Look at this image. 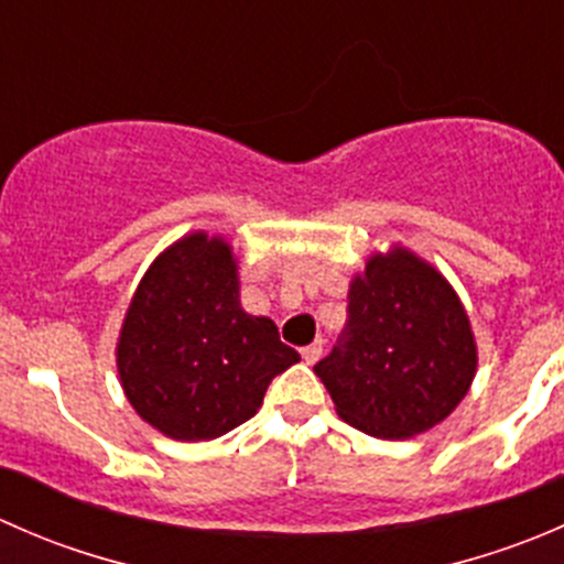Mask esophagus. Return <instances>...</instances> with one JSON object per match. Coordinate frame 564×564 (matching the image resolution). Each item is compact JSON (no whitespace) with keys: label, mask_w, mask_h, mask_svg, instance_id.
I'll use <instances>...</instances> for the list:
<instances>
[{"label":"esophagus","mask_w":564,"mask_h":564,"mask_svg":"<svg viewBox=\"0 0 564 564\" xmlns=\"http://www.w3.org/2000/svg\"><path fill=\"white\" fill-rule=\"evenodd\" d=\"M318 357H322V340H314V344L303 349V360L308 362V366H314Z\"/></svg>","instance_id":"obj_1"}]
</instances>
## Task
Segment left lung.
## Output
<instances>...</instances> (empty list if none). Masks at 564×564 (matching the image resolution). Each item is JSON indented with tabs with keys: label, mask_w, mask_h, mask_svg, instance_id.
Masks as SVG:
<instances>
[{
	"label": "left lung",
	"mask_w": 564,
	"mask_h": 564,
	"mask_svg": "<svg viewBox=\"0 0 564 564\" xmlns=\"http://www.w3.org/2000/svg\"><path fill=\"white\" fill-rule=\"evenodd\" d=\"M344 340L314 366L344 423L409 440L451 417L477 373L469 316L445 275L403 246L349 283Z\"/></svg>",
	"instance_id": "1"
}]
</instances>
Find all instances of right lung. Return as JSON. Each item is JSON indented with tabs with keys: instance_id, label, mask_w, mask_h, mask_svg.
Wrapping results in <instances>:
<instances>
[{
	"instance_id": "add662e5",
	"label": "right lung",
	"mask_w": 564,
	"mask_h": 564,
	"mask_svg": "<svg viewBox=\"0 0 564 564\" xmlns=\"http://www.w3.org/2000/svg\"><path fill=\"white\" fill-rule=\"evenodd\" d=\"M237 270L224 237L193 231L152 261L124 311L119 384L169 440L229 434L259 412L272 379L300 362L272 318L242 311Z\"/></svg>"
}]
</instances>
